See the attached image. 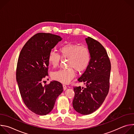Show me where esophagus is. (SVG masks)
Returning <instances> with one entry per match:
<instances>
[{"label":"esophagus","mask_w":134,"mask_h":134,"mask_svg":"<svg viewBox=\"0 0 134 134\" xmlns=\"http://www.w3.org/2000/svg\"><path fill=\"white\" fill-rule=\"evenodd\" d=\"M63 89H64V90L65 91V90H66V88H67V86H66V85H63Z\"/></svg>","instance_id":"34e87169"}]
</instances>
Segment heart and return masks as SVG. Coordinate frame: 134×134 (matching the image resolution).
<instances>
[{
	"instance_id": "obj_1",
	"label": "heart",
	"mask_w": 134,
	"mask_h": 134,
	"mask_svg": "<svg viewBox=\"0 0 134 134\" xmlns=\"http://www.w3.org/2000/svg\"><path fill=\"white\" fill-rule=\"evenodd\" d=\"M59 51L63 58H69L67 66L69 67L53 72L52 77L62 83L68 84L76 75L74 68L79 71H83L88 67L91 62V53L86 47L70 43L61 46ZM61 58L59 53L51 50L48 54V63L55 68L59 65Z\"/></svg>"
}]
</instances>
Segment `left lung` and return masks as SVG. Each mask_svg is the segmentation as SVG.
<instances>
[{
    "mask_svg": "<svg viewBox=\"0 0 134 134\" xmlns=\"http://www.w3.org/2000/svg\"><path fill=\"white\" fill-rule=\"evenodd\" d=\"M91 53L88 67L78 79L85 84V88L74 87V109L77 112L87 115L98 109L109 92L111 63L103 46L93 38L85 39Z\"/></svg>",
    "mask_w": 134,
    "mask_h": 134,
    "instance_id": "8db88e82",
    "label": "left lung"
}]
</instances>
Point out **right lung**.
<instances>
[{"label": "right lung", "instance_id": "1", "mask_svg": "<svg viewBox=\"0 0 134 134\" xmlns=\"http://www.w3.org/2000/svg\"><path fill=\"white\" fill-rule=\"evenodd\" d=\"M62 38L51 33H38L27 41L19 55L16 81L22 99L27 108L38 115L50 113L55 100L63 91L58 81L42 84L48 75V57Z\"/></svg>", "mask_w": 134, "mask_h": 134}]
</instances>
